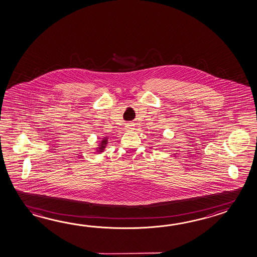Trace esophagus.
<instances>
[{
	"label": "esophagus",
	"mask_w": 257,
	"mask_h": 257,
	"mask_svg": "<svg viewBox=\"0 0 257 257\" xmlns=\"http://www.w3.org/2000/svg\"><path fill=\"white\" fill-rule=\"evenodd\" d=\"M134 127H135L134 123H128V124L126 125V129H127V130H133Z\"/></svg>",
	"instance_id": "esophagus-1"
}]
</instances>
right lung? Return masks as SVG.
<instances>
[{"label": "right lung", "instance_id": "add662e5", "mask_svg": "<svg viewBox=\"0 0 257 257\" xmlns=\"http://www.w3.org/2000/svg\"><path fill=\"white\" fill-rule=\"evenodd\" d=\"M108 141H109V137H102V138H101V141L98 144V146L95 148L96 151L99 153V154L104 152L105 148H106L107 145H108Z\"/></svg>", "mask_w": 257, "mask_h": 257}]
</instances>
